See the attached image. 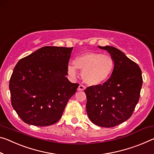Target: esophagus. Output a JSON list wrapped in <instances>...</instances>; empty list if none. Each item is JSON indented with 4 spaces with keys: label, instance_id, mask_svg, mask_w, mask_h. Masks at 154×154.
<instances>
[{
    "label": "esophagus",
    "instance_id": "esophagus-1",
    "mask_svg": "<svg viewBox=\"0 0 154 154\" xmlns=\"http://www.w3.org/2000/svg\"><path fill=\"white\" fill-rule=\"evenodd\" d=\"M85 89H86V87L82 84H80L79 87H78V90H79V91H82V90H84Z\"/></svg>",
    "mask_w": 154,
    "mask_h": 154
}]
</instances>
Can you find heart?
Segmentation results:
<instances>
[{
    "label": "heart",
    "mask_w": 154,
    "mask_h": 154,
    "mask_svg": "<svg viewBox=\"0 0 154 154\" xmlns=\"http://www.w3.org/2000/svg\"><path fill=\"white\" fill-rule=\"evenodd\" d=\"M114 67L113 57L99 52H87L77 56L74 64H68L67 70L71 76L77 75V69L82 72V79L90 86L102 84L110 77Z\"/></svg>",
    "instance_id": "heart-1"
}]
</instances>
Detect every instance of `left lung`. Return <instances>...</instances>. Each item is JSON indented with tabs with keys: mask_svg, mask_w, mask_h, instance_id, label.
<instances>
[{
	"mask_svg": "<svg viewBox=\"0 0 154 154\" xmlns=\"http://www.w3.org/2000/svg\"><path fill=\"white\" fill-rule=\"evenodd\" d=\"M113 57L114 67L111 77L98 86L85 90L88 116L95 125L112 128L130 118L137 105L143 85L138 65L118 48L100 46Z\"/></svg>",
	"mask_w": 154,
	"mask_h": 154,
	"instance_id": "1",
	"label": "left lung"
}]
</instances>
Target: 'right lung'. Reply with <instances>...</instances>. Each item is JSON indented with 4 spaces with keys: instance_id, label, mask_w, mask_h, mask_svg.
I'll return each mask as SVG.
<instances>
[{
    "instance_id": "obj_1",
    "label": "right lung",
    "mask_w": 154,
    "mask_h": 154,
    "mask_svg": "<svg viewBox=\"0 0 154 154\" xmlns=\"http://www.w3.org/2000/svg\"><path fill=\"white\" fill-rule=\"evenodd\" d=\"M72 48L44 46L17 63L9 86L12 107L24 123L48 126L62 117L79 86L66 77Z\"/></svg>"
}]
</instances>
